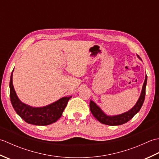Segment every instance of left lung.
<instances>
[{
    "label": "left lung",
    "instance_id": "1",
    "mask_svg": "<svg viewBox=\"0 0 159 159\" xmlns=\"http://www.w3.org/2000/svg\"><path fill=\"white\" fill-rule=\"evenodd\" d=\"M146 83L147 75L146 76V79H145L144 80L142 91H141V93L139 100H138L135 105L130 110L127 111V112L118 115V116H107V115L100 109V108L98 106H97L96 104L93 102L92 100L90 101L89 104L91 112H92L93 116L95 117L100 123L104 124L109 125V126H117V125H121L126 123L127 121L131 120L132 118L134 116V115L139 112L141 107H142L145 100V96H146Z\"/></svg>",
    "mask_w": 159,
    "mask_h": 159
}]
</instances>
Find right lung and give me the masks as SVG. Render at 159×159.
Instances as JSON below:
<instances>
[{
	"instance_id": "obj_1",
	"label": "right lung",
	"mask_w": 159,
	"mask_h": 159,
	"mask_svg": "<svg viewBox=\"0 0 159 159\" xmlns=\"http://www.w3.org/2000/svg\"><path fill=\"white\" fill-rule=\"evenodd\" d=\"M12 74L10 78V99L17 114L28 124L46 126L55 123L61 117L69 100L72 98L63 97L56 102L43 107H32L19 100L13 88Z\"/></svg>"
}]
</instances>
